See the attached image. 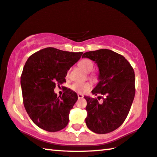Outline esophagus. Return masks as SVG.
Returning <instances> with one entry per match:
<instances>
[{
	"label": "esophagus",
	"instance_id": "34e87169",
	"mask_svg": "<svg viewBox=\"0 0 157 157\" xmlns=\"http://www.w3.org/2000/svg\"><path fill=\"white\" fill-rule=\"evenodd\" d=\"M78 98H82L84 96L82 95V94H78Z\"/></svg>",
	"mask_w": 157,
	"mask_h": 157
}]
</instances>
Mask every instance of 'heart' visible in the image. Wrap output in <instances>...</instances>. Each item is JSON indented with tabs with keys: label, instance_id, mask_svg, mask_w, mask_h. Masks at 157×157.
Instances as JSON below:
<instances>
[{
	"label": "heart",
	"instance_id": "1",
	"mask_svg": "<svg viewBox=\"0 0 157 157\" xmlns=\"http://www.w3.org/2000/svg\"><path fill=\"white\" fill-rule=\"evenodd\" d=\"M79 66L84 70L86 73H89L93 71L94 68V64L93 61L89 59H83L81 61H79L78 63ZM89 78L94 81L98 80V75L96 73H91L89 75ZM71 89L74 91L79 94H84L86 91H88L91 88V84L89 82H75L72 84L71 86Z\"/></svg>",
	"mask_w": 157,
	"mask_h": 157
}]
</instances>
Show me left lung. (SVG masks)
Instances as JSON below:
<instances>
[{
  "mask_svg": "<svg viewBox=\"0 0 157 157\" xmlns=\"http://www.w3.org/2000/svg\"><path fill=\"white\" fill-rule=\"evenodd\" d=\"M82 57L95 61L99 68V82L92 94L105 96L101 103L97 98L84 96L87 102L86 124L96 133H110L124 123L133 103L136 93L133 68L122 55L110 49L87 52Z\"/></svg>",
  "mask_w": 157,
  "mask_h": 157,
  "instance_id": "left-lung-1",
  "label": "left lung"
}]
</instances>
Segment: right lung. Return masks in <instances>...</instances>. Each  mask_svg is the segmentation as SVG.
Wrapping results in <instances>:
<instances>
[{
	"label": "right lung",
	"mask_w": 157,
	"mask_h": 157,
	"mask_svg": "<svg viewBox=\"0 0 157 157\" xmlns=\"http://www.w3.org/2000/svg\"><path fill=\"white\" fill-rule=\"evenodd\" d=\"M82 54L47 47L26 61L21 76L23 103L38 127L56 132L68 125L70 110L78 101V95L65 88L62 96L57 97L54 89L56 84L66 82L67 72Z\"/></svg>",
	"instance_id": "1"
}]
</instances>
